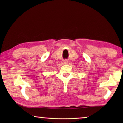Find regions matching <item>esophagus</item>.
<instances>
[{
    "label": "esophagus",
    "instance_id": "obj_1",
    "mask_svg": "<svg viewBox=\"0 0 123 123\" xmlns=\"http://www.w3.org/2000/svg\"><path fill=\"white\" fill-rule=\"evenodd\" d=\"M68 61L67 60H64V64H68Z\"/></svg>",
    "mask_w": 123,
    "mask_h": 123
}]
</instances>
